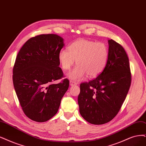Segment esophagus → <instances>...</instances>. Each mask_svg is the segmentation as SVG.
I'll return each instance as SVG.
<instances>
[{"label":"esophagus","mask_w":146,"mask_h":146,"mask_svg":"<svg viewBox=\"0 0 146 146\" xmlns=\"http://www.w3.org/2000/svg\"><path fill=\"white\" fill-rule=\"evenodd\" d=\"M70 85L71 86H74V85H77V83L74 81H73V80H70Z\"/></svg>","instance_id":"esophagus-1"}]
</instances>
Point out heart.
I'll return each mask as SVG.
<instances>
[{
  "mask_svg": "<svg viewBox=\"0 0 146 146\" xmlns=\"http://www.w3.org/2000/svg\"><path fill=\"white\" fill-rule=\"evenodd\" d=\"M108 46L103 42L88 40H79L74 42L67 49H62L58 58L61 67L69 70L75 60L78 66L68 73V77L75 80L88 78H95L100 74L109 59Z\"/></svg>",
  "mask_w": 146,
  "mask_h": 146,
  "instance_id": "heart-1",
  "label": "heart"
}]
</instances>
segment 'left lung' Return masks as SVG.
I'll return each mask as SVG.
<instances>
[{
    "mask_svg": "<svg viewBox=\"0 0 146 146\" xmlns=\"http://www.w3.org/2000/svg\"><path fill=\"white\" fill-rule=\"evenodd\" d=\"M108 42L109 59L103 72L80 85V114L93 125H103L116 116L131 84L130 64L125 50L112 39Z\"/></svg>",
    "mask_w": 146,
    "mask_h": 146,
    "instance_id": "obj_1",
    "label": "left lung"
}]
</instances>
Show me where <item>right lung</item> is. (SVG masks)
I'll list each match as a JSON object with an SVG mask.
<instances>
[{
	"label": "right lung",
	"instance_id": "1",
	"mask_svg": "<svg viewBox=\"0 0 146 146\" xmlns=\"http://www.w3.org/2000/svg\"><path fill=\"white\" fill-rule=\"evenodd\" d=\"M63 39L56 34L32 37L19 50L13 67V80L25 114L31 120L44 122L55 115L69 87L64 79L58 55Z\"/></svg>",
	"mask_w": 146,
	"mask_h": 146
}]
</instances>
